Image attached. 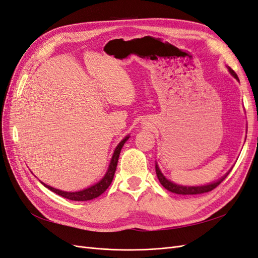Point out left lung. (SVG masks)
I'll use <instances>...</instances> for the list:
<instances>
[{
  "label": "left lung",
  "mask_w": 258,
  "mask_h": 258,
  "mask_svg": "<svg viewBox=\"0 0 258 258\" xmlns=\"http://www.w3.org/2000/svg\"><path fill=\"white\" fill-rule=\"evenodd\" d=\"M229 71H230L231 74H232L237 79V81H239V77H237V75L235 74V72L230 68H229ZM156 173H157V176H158V180L160 181V183L162 184V186L164 188H167L168 190H170V192L175 193V194H180V195H198V194H204V193L210 192V190L215 189L218 185H219V184L224 179H226V177L229 174V172H228L219 181H217L215 183H211V184H207V185H203V186H182V185H177V184H174L171 181L167 180L166 177L163 176V174L161 173V171L159 170V168H158L157 164H156Z\"/></svg>",
  "instance_id": "obj_1"
}]
</instances>
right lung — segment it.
Here are the masks:
<instances>
[{
	"label": "right lung",
	"mask_w": 258,
	"mask_h": 258,
	"mask_svg": "<svg viewBox=\"0 0 258 258\" xmlns=\"http://www.w3.org/2000/svg\"><path fill=\"white\" fill-rule=\"evenodd\" d=\"M128 140V137H125L124 140L117 145V147L115 148L114 150V154L113 156H112V159H111V162H110V166H109V169L107 171V173H105V175L103 176V179L98 182L97 184H95V185H92L88 188L86 189H83V190H79V192H63V190H60V189H56L54 187H51L49 185H45L44 183H42L43 185L49 188L50 190H52V192H54L55 194L60 195L64 198H68V200L70 201H78V202H83V201H90V200H94V198L100 196L102 193L105 192V189H107L110 184L112 182V180H113V176H114V172L116 170V166H117V160H118V156H120V153H121V149L123 147L124 143L126 142Z\"/></svg>",
	"instance_id": "add662e5"
}]
</instances>
